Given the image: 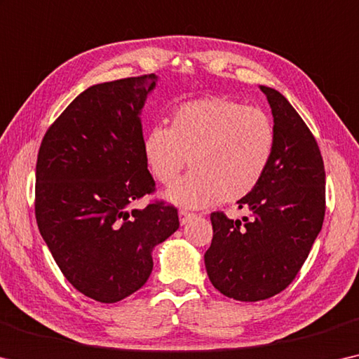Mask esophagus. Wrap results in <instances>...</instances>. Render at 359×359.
<instances>
[{
  "label": "esophagus",
  "instance_id": "esophagus-1",
  "mask_svg": "<svg viewBox=\"0 0 359 359\" xmlns=\"http://www.w3.org/2000/svg\"><path fill=\"white\" fill-rule=\"evenodd\" d=\"M194 218H196L194 213H189V212H186V210H181V212H180V223H181V224L189 223L191 219H194Z\"/></svg>",
  "mask_w": 359,
  "mask_h": 359
}]
</instances>
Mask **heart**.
<instances>
[{"mask_svg": "<svg viewBox=\"0 0 359 359\" xmlns=\"http://www.w3.org/2000/svg\"><path fill=\"white\" fill-rule=\"evenodd\" d=\"M274 144V125L264 110L212 96L180 106L170 128L152 126L144 137V157L165 186L173 184L189 165L192 172L167 197L198 208L249 196L266 173Z\"/></svg>", "mask_w": 359, "mask_h": 359, "instance_id": "obj_1", "label": "heart"}]
</instances>
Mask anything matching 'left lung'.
Segmentation results:
<instances>
[{"instance_id": "8db88e82", "label": "left lung", "mask_w": 359, "mask_h": 359, "mask_svg": "<svg viewBox=\"0 0 359 359\" xmlns=\"http://www.w3.org/2000/svg\"><path fill=\"white\" fill-rule=\"evenodd\" d=\"M273 112V158L239 203L249 217L210 215L213 239L205 268L215 289L241 302L283 292L295 279L323 228L326 172L313 133L279 91L260 86Z\"/></svg>"}]
</instances>
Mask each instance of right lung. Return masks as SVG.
Here are the masks:
<instances>
[{
    "instance_id": "add662e5",
    "label": "right lung",
    "mask_w": 359,
    "mask_h": 359,
    "mask_svg": "<svg viewBox=\"0 0 359 359\" xmlns=\"http://www.w3.org/2000/svg\"><path fill=\"white\" fill-rule=\"evenodd\" d=\"M154 74L90 86L49 126L36 161L35 217L65 279L90 299L115 303L146 284L152 249L180 228L147 170L141 109Z\"/></svg>"
}]
</instances>
